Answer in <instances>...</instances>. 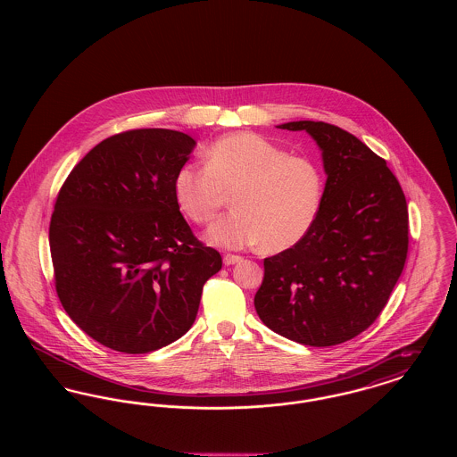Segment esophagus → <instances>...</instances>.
<instances>
[{
	"mask_svg": "<svg viewBox=\"0 0 457 457\" xmlns=\"http://www.w3.org/2000/svg\"><path fill=\"white\" fill-rule=\"evenodd\" d=\"M222 261H224V265H233V263H238V262L243 261V257L233 255V253H226Z\"/></svg>",
	"mask_w": 457,
	"mask_h": 457,
	"instance_id": "obj_1",
	"label": "esophagus"
}]
</instances>
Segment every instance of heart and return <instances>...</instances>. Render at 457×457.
Returning <instances> with one entry per match:
<instances>
[{
  "mask_svg": "<svg viewBox=\"0 0 457 457\" xmlns=\"http://www.w3.org/2000/svg\"><path fill=\"white\" fill-rule=\"evenodd\" d=\"M324 178L319 166L255 133L219 138L205 166L188 164L174 179L181 212L209 226L233 196L235 214L219 220L209 239L224 248L259 245L279 253L304 238L319 216Z\"/></svg>",
  "mask_w": 457,
  "mask_h": 457,
  "instance_id": "obj_1",
  "label": "heart"
}]
</instances>
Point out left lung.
Segmentation results:
<instances>
[{
	"instance_id": "obj_1",
	"label": "left lung",
	"mask_w": 457,
	"mask_h": 457,
	"mask_svg": "<svg viewBox=\"0 0 457 457\" xmlns=\"http://www.w3.org/2000/svg\"><path fill=\"white\" fill-rule=\"evenodd\" d=\"M322 149L319 216L295 246L263 261L255 310L270 330L306 346L346 343L389 302L408 257V205L386 159L324 121H291Z\"/></svg>"
}]
</instances>
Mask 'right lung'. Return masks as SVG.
<instances>
[{
    "mask_svg": "<svg viewBox=\"0 0 457 457\" xmlns=\"http://www.w3.org/2000/svg\"><path fill=\"white\" fill-rule=\"evenodd\" d=\"M194 147L181 131H121L86 154L58 192L49 222L56 293L106 348L144 354L179 339L222 267L174 196Z\"/></svg>",
    "mask_w": 457,
    "mask_h": 457,
    "instance_id": "obj_1",
    "label": "right lung"
}]
</instances>
